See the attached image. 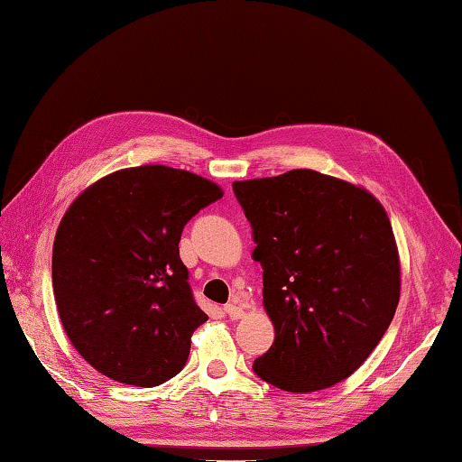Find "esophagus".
<instances>
[{
  "mask_svg": "<svg viewBox=\"0 0 462 462\" xmlns=\"http://www.w3.org/2000/svg\"><path fill=\"white\" fill-rule=\"evenodd\" d=\"M224 313L228 315L230 319H240V317H245V311H242V307H238V305H226L224 307Z\"/></svg>",
  "mask_w": 462,
  "mask_h": 462,
  "instance_id": "esophagus-1",
  "label": "esophagus"
}]
</instances>
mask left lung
<instances>
[{
	"mask_svg": "<svg viewBox=\"0 0 462 462\" xmlns=\"http://www.w3.org/2000/svg\"><path fill=\"white\" fill-rule=\"evenodd\" d=\"M263 266L271 349L253 370L284 392L346 380L388 329L400 300L396 240L382 204L313 170L232 183Z\"/></svg>",
	"mask_w": 462,
	"mask_h": 462,
	"instance_id": "8db88e82",
	"label": "left lung"
}]
</instances>
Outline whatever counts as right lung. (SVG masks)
I'll use <instances>...</instances> for the list:
<instances>
[{"label":"right lung","mask_w":462,"mask_h":462,"mask_svg":"<svg viewBox=\"0 0 462 462\" xmlns=\"http://www.w3.org/2000/svg\"><path fill=\"white\" fill-rule=\"evenodd\" d=\"M224 194L165 165L115 171L74 199L58 226L52 287L66 335L115 382L153 388L188 362L196 305L180 238Z\"/></svg>","instance_id":"right-lung-1"}]
</instances>
